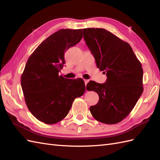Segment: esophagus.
Here are the masks:
<instances>
[{"mask_svg": "<svg viewBox=\"0 0 160 160\" xmlns=\"http://www.w3.org/2000/svg\"><path fill=\"white\" fill-rule=\"evenodd\" d=\"M84 80V82H85V85H87V84H88V79H83Z\"/></svg>", "mask_w": 160, "mask_h": 160, "instance_id": "1", "label": "esophagus"}]
</instances>
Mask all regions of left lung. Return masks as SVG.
I'll return each instance as SVG.
<instances>
[{
	"label": "left lung",
	"mask_w": 160,
	"mask_h": 160,
	"mask_svg": "<svg viewBox=\"0 0 160 160\" xmlns=\"http://www.w3.org/2000/svg\"><path fill=\"white\" fill-rule=\"evenodd\" d=\"M83 31L97 67L108 77L105 83L90 81L87 84V90L95 91L99 98L90 107L91 113L103 123H118L129 114L143 93L142 64L129 43L111 32L99 28Z\"/></svg>",
	"instance_id": "obj_1"
}]
</instances>
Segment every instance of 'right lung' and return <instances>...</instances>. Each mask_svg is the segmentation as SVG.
<instances>
[{
	"label": "right lung",
	"instance_id": "obj_1",
	"mask_svg": "<svg viewBox=\"0 0 160 160\" xmlns=\"http://www.w3.org/2000/svg\"><path fill=\"white\" fill-rule=\"evenodd\" d=\"M83 37L82 29H61L42 42L28 58L21 75L27 108L46 124H54L69 113L75 98L85 91L82 79L59 75L65 63L64 53Z\"/></svg>",
	"mask_w": 160,
	"mask_h": 160
}]
</instances>
